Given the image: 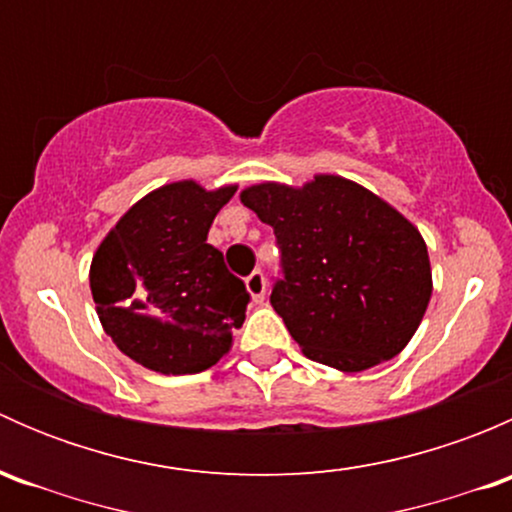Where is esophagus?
Here are the masks:
<instances>
[{
    "label": "esophagus",
    "instance_id": "34e87169",
    "mask_svg": "<svg viewBox=\"0 0 512 512\" xmlns=\"http://www.w3.org/2000/svg\"><path fill=\"white\" fill-rule=\"evenodd\" d=\"M245 285H247V292H250L252 302H257V304H260L262 299H265V292H267V282H265V275H262L260 270H255V272H252V275L247 277V280H245Z\"/></svg>",
    "mask_w": 512,
    "mask_h": 512
}]
</instances>
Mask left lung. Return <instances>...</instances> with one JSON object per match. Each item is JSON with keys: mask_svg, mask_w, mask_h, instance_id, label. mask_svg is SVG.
Returning a JSON list of instances; mask_svg holds the SVG:
<instances>
[{"mask_svg": "<svg viewBox=\"0 0 512 512\" xmlns=\"http://www.w3.org/2000/svg\"><path fill=\"white\" fill-rule=\"evenodd\" d=\"M240 200L275 230L270 302L304 356L364 371L411 342L433 282L426 242L399 210L339 175L250 185Z\"/></svg>", "mask_w": 512, "mask_h": 512, "instance_id": "obj_1", "label": "left lung"}]
</instances>
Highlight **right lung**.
I'll return each instance as SVG.
<instances>
[{
    "label": "right lung",
    "instance_id": "obj_1",
    "mask_svg": "<svg viewBox=\"0 0 512 512\" xmlns=\"http://www.w3.org/2000/svg\"><path fill=\"white\" fill-rule=\"evenodd\" d=\"M237 185L178 180L138 200L91 260V294L123 354L160 374H195L225 356L245 322V282L208 245Z\"/></svg>",
    "mask_w": 512,
    "mask_h": 512
}]
</instances>
